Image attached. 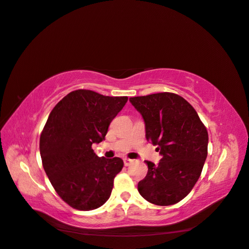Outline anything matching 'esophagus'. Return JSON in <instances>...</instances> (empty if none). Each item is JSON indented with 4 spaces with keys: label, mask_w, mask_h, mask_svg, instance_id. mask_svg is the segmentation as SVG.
Masks as SVG:
<instances>
[{
    "label": "esophagus",
    "mask_w": 249,
    "mask_h": 249,
    "mask_svg": "<svg viewBox=\"0 0 249 249\" xmlns=\"http://www.w3.org/2000/svg\"><path fill=\"white\" fill-rule=\"evenodd\" d=\"M124 165H125V166H129L130 164L133 163L134 160L129 159V158H124Z\"/></svg>",
    "instance_id": "34e87169"
}]
</instances>
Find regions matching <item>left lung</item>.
I'll return each mask as SVG.
<instances>
[{"mask_svg":"<svg viewBox=\"0 0 249 249\" xmlns=\"http://www.w3.org/2000/svg\"><path fill=\"white\" fill-rule=\"evenodd\" d=\"M145 121L146 140L157 145L162 158L145 161L148 172L138 185L140 195L167 206L188 196L199 179L207 156L209 134L191 104L180 95L159 92L130 98Z\"/></svg>","mask_w":249,"mask_h":249,"instance_id":"1","label":"left lung"}]
</instances>
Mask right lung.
Wrapping results in <instances>:
<instances>
[{"instance_id":"obj_1","label":"right lung","mask_w":249,"mask_h":249,"mask_svg":"<svg viewBox=\"0 0 249 249\" xmlns=\"http://www.w3.org/2000/svg\"><path fill=\"white\" fill-rule=\"evenodd\" d=\"M126 101L78 89L50 111L39 138L40 158L55 192L75 210L92 211L109 199L124 161L100 158L91 146L104 140Z\"/></svg>"}]
</instances>
